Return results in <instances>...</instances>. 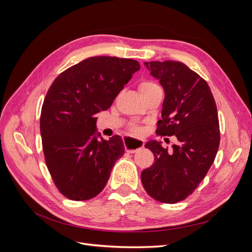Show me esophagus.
Instances as JSON below:
<instances>
[{
    "label": "esophagus",
    "instance_id": "1",
    "mask_svg": "<svg viewBox=\"0 0 252 252\" xmlns=\"http://www.w3.org/2000/svg\"><path fill=\"white\" fill-rule=\"evenodd\" d=\"M124 145H125V150L128 154H133L136 150H139L144 147V141L142 140H135L131 138H126L124 140Z\"/></svg>",
    "mask_w": 252,
    "mask_h": 252
}]
</instances>
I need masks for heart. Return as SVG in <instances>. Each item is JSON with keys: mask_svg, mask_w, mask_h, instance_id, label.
<instances>
[{"mask_svg": "<svg viewBox=\"0 0 252 252\" xmlns=\"http://www.w3.org/2000/svg\"><path fill=\"white\" fill-rule=\"evenodd\" d=\"M154 87H158L155 83L149 82V81H144L142 82L140 85H139V89H140V93H144V91H146L148 89H151ZM131 130L135 133V134H141L143 132V129L140 126H132L131 127Z\"/></svg>", "mask_w": 252, "mask_h": 252, "instance_id": "b5f03b06", "label": "heart"}]
</instances>
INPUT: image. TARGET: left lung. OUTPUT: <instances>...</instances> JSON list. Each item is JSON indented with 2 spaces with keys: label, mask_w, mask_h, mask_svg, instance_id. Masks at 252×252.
<instances>
[{
  "label": "left lung",
  "mask_w": 252,
  "mask_h": 252,
  "mask_svg": "<svg viewBox=\"0 0 252 252\" xmlns=\"http://www.w3.org/2000/svg\"><path fill=\"white\" fill-rule=\"evenodd\" d=\"M145 66L165 91L156 132L175 135L179 143L172 150L157 141L145 144L155 162L142 171L141 181L155 200L174 204L192 194L215 161L220 145L217 105L208 84L184 63L155 61Z\"/></svg>",
  "instance_id": "obj_1"
}]
</instances>
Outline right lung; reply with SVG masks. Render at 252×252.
Listing matches in <instances>:
<instances>
[{"label": "right lung", "instance_id": "1", "mask_svg": "<svg viewBox=\"0 0 252 252\" xmlns=\"http://www.w3.org/2000/svg\"><path fill=\"white\" fill-rule=\"evenodd\" d=\"M139 69L135 60L93 57L60 73L49 87L40 118L43 152L53 183L67 199L97 195L124 155L119 135L100 138L95 116L110 108Z\"/></svg>", "mask_w": 252, "mask_h": 252}]
</instances>
